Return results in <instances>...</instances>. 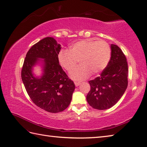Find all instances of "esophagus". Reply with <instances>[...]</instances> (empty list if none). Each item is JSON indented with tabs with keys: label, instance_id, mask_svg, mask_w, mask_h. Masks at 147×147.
<instances>
[{
	"label": "esophagus",
	"instance_id": "34e87169",
	"mask_svg": "<svg viewBox=\"0 0 147 147\" xmlns=\"http://www.w3.org/2000/svg\"><path fill=\"white\" fill-rule=\"evenodd\" d=\"M74 84H75V85L76 87L79 86L80 85V82H74Z\"/></svg>",
	"mask_w": 147,
	"mask_h": 147
}]
</instances>
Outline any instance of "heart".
<instances>
[{
    "label": "heart",
    "instance_id": "obj_1",
    "mask_svg": "<svg viewBox=\"0 0 147 147\" xmlns=\"http://www.w3.org/2000/svg\"><path fill=\"white\" fill-rule=\"evenodd\" d=\"M71 51L62 50L58 55L59 62L66 71L70 72L81 62V65L72 71L70 77L76 81H82L90 74H97L107 66L111 51L105 41L94 39L82 40L71 46Z\"/></svg>",
    "mask_w": 147,
    "mask_h": 147
}]
</instances>
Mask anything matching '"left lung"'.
I'll list each match as a JSON object with an SVG mask.
<instances>
[{"mask_svg": "<svg viewBox=\"0 0 147 147\" xmlns=\"http://www.w3.org/2000/svg\"><path fill=\"white\" fill-rule=\"evenodd\" d=\"M111 57L100 76L89 82L90 90L87 95L92 108L105 110L118 102L126 90L129 75L127 58L120 48L111 44Z\"/></svg>", "mask_w": 147, "mask_h": 147, "instance_id": "obj_1", "label": "left lung"}]
</instances>
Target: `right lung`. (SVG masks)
<instances>
[{"label":"right lung","instance_id":"right-lung-1","mask_svg":"<svg viewBox=\"0 0 147 147\" xmlns=\"http://www.w3.org/2000/svg\"><path fill=\"white\" fill-rule=\"evenodd\" d=\"M60 45L52 37H46L34 44L26 54L21 77L32 101L43 110L51 113L62 112L71 103L75 89L59 64L58 55ZM38 57L45 60L44 74L40 79L32 74Z\"/></svg>","mask_w":147,"mask_h":147}]
</instances>
